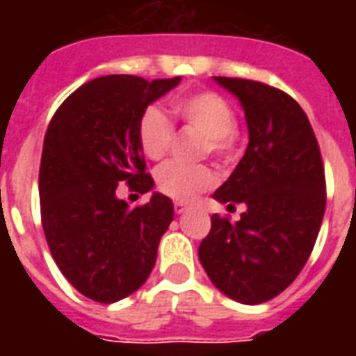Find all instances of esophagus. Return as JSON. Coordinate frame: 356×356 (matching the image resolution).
<instances>
[{"label":"esophagus","mask_w":356,"mask_h":356,"mask_svg":"<svg viewBox=\"0 0 356 356\" xmlns=\"http://www.w3.org/2000/svg\"><path fill=\"white\" fill-rule=\"evenodd\" d=\"M173 208H175V213H177V216H181V213H185L186 211V206L183 204V202H175V206H173Z\"/></svg>","instance_id":"1"}]
</instances>
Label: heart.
<instances>
[{"mask_svg":"<svg viewBox=\"0 0 356 356\" xmlns=\"http://www.w3.org/2000/svg\"><path fill=\"white\" fill-rule=\"evenodd\" d=\"M171 110L181 122L206 133L202 148L204 154L211 152L219 158H229L232 154L236 139V118L231 102L221 95L213 91H200L179 97L171 102ZM137 137L145 156L150 160H160L171 148L175 129L162 108L148 106L143 110L139 118ZM154 179L160 193L179 202L194 200L198 194L217 183L216 171L204 163L188 165L181 162H168L156 170Z\"/></svg>","mask_w":356,"mask_h":356,"instance_id":"b5f03b06","label":"heart"}]
</instances>
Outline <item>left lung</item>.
Here are the masks:
<instances>
[{"instance_id":"obj_1","label":"left lung","mask_w":356,"mask_h":356,"mask_svg":"<svg viewBox=\"0 0 356 356\" xmlns=\"http://www.w3.org/2000/svg\"><path fill=\"white\" fill-rule=\"evenodd\" d=\"M213 80L238 99L250 139L213 198L246 211L236 223L211 216L198 257L217 290L257 305L286 290L313 252L326 208L321 148L290 95L261 81Z\"/></svg>"}]
</instances>
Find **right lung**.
I'll list each match as a JSON object with an SVG mask.
<instances>
[{
  "instance_id": "obj_1",
  "label": "right lung",
  "mask_w": 356,
  "mask_h": 356,
  "mask_svg": "<svg viewBox=\"0 0 356 356\" xmlns=\"http://www.w3.org/2000/svg\"><path fill=\"white\" fill-rule=\"evenodd\" d=\"M181 76L147 81L112 74L76 89L53 116L40 165L42 225L51 255L76 290L114 303L147 282L173 202L152 193L129 208L118 185L154 188L137 137L143 110L177 88Z\"/></svg>"
}]
</instances>
